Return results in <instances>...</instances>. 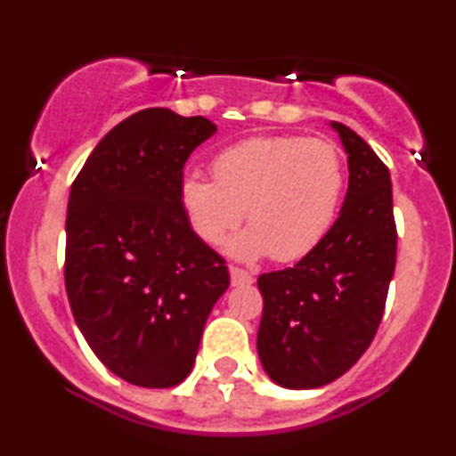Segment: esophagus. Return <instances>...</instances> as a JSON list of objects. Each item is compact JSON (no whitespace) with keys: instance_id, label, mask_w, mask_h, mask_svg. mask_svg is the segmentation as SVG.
I'll use <instances>...</instances> for the list:
<instances>
[{"instance_id":"obj_1","label":"esophagus","mask_w":456,"mask_h":456,"mask_svg":"<svg viewBox=\"0 0 456 456\" xmlns=\"http://www.w3.org/2000/svg\"><path fill=\"white\" fill-rule=\"evenodd\" d=\"M229 274H232V285L233 287H244V285H250L253 282V274L246 270H240V268H229Z\"/></svg>"}]
</instances>
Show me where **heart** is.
Segmentation results:
<instances>
[{
  "label": "heart",
  "mask_w": 456,
  "mask_h": 456,
  "mask_svg": "<svg viewBox=\"0 0 456 456\" xmlns=\"http://www.w3.org/2000/svg\"><path fill=\"white\" fill-rule=\"evenodd\" d=\"M216 180L186 175L180 203L203 242L227 244L238 259L296 261L326 238L345 192V160L334 143L305 137H250L218 151Z\"/></svg>",
  "instance_id": "heart-1"
}]
</instances>
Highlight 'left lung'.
<instances>
[{"instance_id":"obj_1","label":"left lung","mask_w":456,"mask_h":456,"mask_svg":"<svg viewBox=\"0 0 456 456\" xmlns=\"http://www.w3.org/2000/svg\"><path fill=\"white\" fill-rule=\"evenodd\" d=\"M330 128L347 154L349 184L326 238L294 268L261 274V366L274 384L311 390L338 379L366 352L395 274L396 227L388 167L362 137Z\"/></svg>"}]
</instances>
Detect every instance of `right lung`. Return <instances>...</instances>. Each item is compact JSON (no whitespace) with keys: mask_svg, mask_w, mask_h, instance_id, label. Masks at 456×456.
Listing matches in <instances>:
<instances>
[{"mask_svg":"<svg viewBox=\"0 0 456 456\" xmlns=\"http://www.w3.org/2000/svg\"><path fill=\"white\" fill-rule=\"evenodd\" d=\"M214 133L201 115L143 109L104 134L70 188L68 302L92 352L128 384L184 381L229 287L180 203L188 156Z\"/></svg>","mask_w":456,"mask_h":456,"instance_id":"right-lung-1","label":"right lung"}]
</instances>
